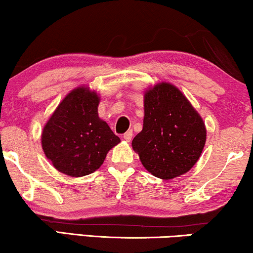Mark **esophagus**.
<instances>
[{
  "label": "esophagus",
  "instance_id": "34e87169",
  "mask_svg": "<svg viewBox=\"0 0 253 253\" xmlns=\"http://www.w3.org/2000/svg\"><path fill=\"white\" fill-rule=\"evenodd\" d=\"M123 138H124V140H126V141H130L131 139H132V131L129 130L127 132L124 133Z\"/></svg>",
  "mask_w": 253,
  "mask_h": 253
}]
</instances>
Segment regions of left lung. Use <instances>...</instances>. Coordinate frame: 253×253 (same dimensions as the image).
<instances>
[{"label":"left lung","mask_w":253,"mask_h":253,"mask_svg":"<svg viewBox=\"0 0 253 253\" xmlns=\"http://www.w3.org/2000/svg\"><path fill=\"white\" fill-rule=\"evenodd\" d=\"M205 143V122L175 85L162 82L145 91L144 126L132 148L148 172L161 179L184 175Z\"/></svg>","instance_id":"left-lung-1"}]
</instances>
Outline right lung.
Instances as JSON below:
<instances>
[{"mask_svg":"<svg viewBox=\"0 0 253 253\" xmlns=\"http://www.w3.org/2000/svg\"><path fill=\"white\" fill-rule=\"evenodd\" d=\"M100 95L78 86L56 107L41 133V146L54 168L71 177L92 174L120 138L98 115Z\"/></svg>","mask_w":253,"mask_h":253,"instance_id":"right-lung-1","label":"right lung"}]
</instances>
